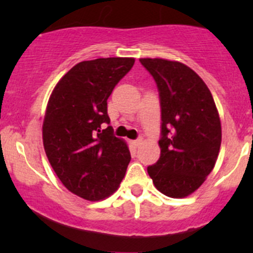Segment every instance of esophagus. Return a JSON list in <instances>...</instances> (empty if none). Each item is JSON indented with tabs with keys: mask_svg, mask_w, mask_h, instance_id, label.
I'll use <instances>...</instances> for the list:
<instances>
[{
	"mask_svg": "<svg viewBox=\"0 0 253 253\" xmlns=\"http://www.w3.org/2000/svg\"><path fill=\"white\" fill-rule=\"evenodd\" d=\"M141 143H142V138H138V139H134V141H133V144H134V145H136V147H138V145H139V144H141Z\"/></svg>",
	"mask_w": 253,
	"mask_h": 253,
	"instance_id": "esophagus-1",
	"label": "esophagus"
}]
</instances>
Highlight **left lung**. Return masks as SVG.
Here are the masks:
<instances>
[{"label": "left lung", "instance_id": "1", "mask_svg": "<svg viewBox=\"0 0 253 253\" xmlns=\"http://www.w3.org/2000/svg\"><path fill=\"white\" fill-rule=\"evenodd\" d=\"M159 91L160 158L148 167L155 187L172 198L195 192L215 165L221 143L218 110L202 78L176 61L141 58Z\"/></svg>", "mask_w": 253, "mask_h": 253}]
</instances>
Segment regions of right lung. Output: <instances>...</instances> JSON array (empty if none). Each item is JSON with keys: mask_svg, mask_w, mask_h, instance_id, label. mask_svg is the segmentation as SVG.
<instances>
[{"mask_svg": "<svg viewBox=\"0 0 253 253\" xmlns=\"http://www.w3.org/2000/svg\"><path fill=\"white\" fill-rule=\"evenodd\" d=\"M133 63L129 57L79 62L48 99L42 125L45 153L65 187L84 200L109 197L126 174L128 147L105 126L110 124L109 96Z\"/></svg>", "mask_w": 253, "mask_h": 253, "instance_id": "1", "label": "right lung"}]
</instances>
